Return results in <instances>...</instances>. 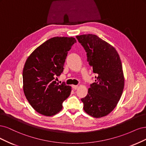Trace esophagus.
I'll return each mask as SVG.
<instances>
[{"mask_svg": "<svg viewBox=\"0 0 146 146\" xmlns=\"http://www.w3.org/2000/svg\"><path fill=\"white\" fill-rule=\"evenodd\" d=\"M72 88L74 89V90H77L78 88V86H75V85H73L72 86Z\"/></svg>", "mask_w": 146, "mask_h": 146, "instance_id": "34e87169", "label": "esophagus"}]
</instances>
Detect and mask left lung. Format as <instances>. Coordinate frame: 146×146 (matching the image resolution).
I'll return each instance as SVG.
<instances>
[{
	"label": "left lung",
	"mask_w": 146,
	"mask_h": 146,
	"mask_svg": "<svg viewBox=\"0 0 146 146\" xmlns=\"http://www.w3.org/2000/svg\"><path fill=\"white\" fill-rule=\"evenodd\" d=\"M87 53V62L96 74L88 94L81 99L87 114L101 117L116 106L123 92L124 78L118 53L111 45L95 35L77 36Z\"/></svg>",
	"instance_id": "obj_1"
}]
</instances>
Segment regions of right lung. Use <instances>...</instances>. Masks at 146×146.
Wrapping results in <instances>:
<instances>
[{
	"label": "right lung",
	"mask_w": 146,
	"mask_h": 146,
	"mask_svg": "<svg viewBox=\"0 0 146 146\" xmlns=\"http://www.w3.org/2000/svg\"><path fill=\"white\" fill-rule=\"evenodd\" d=\"M76 42L74 37H53L38 46L27 59L22 74L23 92L39 113L48 116L58 113L71 93V87L56 81L64 71L68 51Z\"/></svg>",
	"instance_id": "1"
}]
</instances>
